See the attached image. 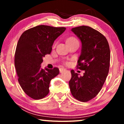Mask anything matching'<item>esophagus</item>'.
<instances>
[{"instance_id": "obj_1", "label": "esophagus", "mask_w": 124, "mask_h": 124, "mask_svg": "<svg viewBox=\"0 0 124 124\" xmlns=\"http://www.w3.org/2000/svg\"><path fill=\"white\" fill-rule=\"evenodd\" d=\"M59 70H60V73H62V72H64V71H65V69L64 68H61L59 69Z\"/></svg>"}]
</instances>
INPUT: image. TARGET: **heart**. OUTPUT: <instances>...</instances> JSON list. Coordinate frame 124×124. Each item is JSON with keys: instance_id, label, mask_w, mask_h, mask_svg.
<instances>
[{"instance_id": "1", "label": "heart", "mask_w": 124, "mask_h": 124, "mask_svg": "<svg viewBox=\"0 0 124 124\" xmlns=\"http://www.w3.org/2000/svg\"><path fill=\"white\" fill-rule=\"evenodd\" d=\"M67 43L68 44L70 43H79L78 40L77 38H76L75 37H70L67 39Z\"/></svg>"}]
</instances>
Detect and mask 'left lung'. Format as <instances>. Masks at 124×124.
Masks as SVG:
<instances>
[{
    "label": "left lung",
    "instance_id": "obj_1",
    "mask_svg": "<svg viewBox=\"0 0 124 124\" xmlns=\"http://www.w3.org/2000/svg\"><path fill=\"white\" fill-rule=\"evenodd\" d=\"M72 31L82 43L77 68L85 70L78 77L74 70L69 85L73 96L86 102L97 95L107 77L110 64V50L106 37L97 30L87 26L72 28Z\"/></svg>",
    "mask_w": 124,
    "mask_h": 124
}]
</instances>
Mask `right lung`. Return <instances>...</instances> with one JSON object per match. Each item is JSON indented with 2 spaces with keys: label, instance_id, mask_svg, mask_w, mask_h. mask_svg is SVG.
I'll use <instances>...</instances> for the list:
<instances>
[{
  "label": "right lung",
  "instance_id": "1",
  "mask_svg": "<svg viewBox=\"0 0 124 124\" xmlns=\"http://www.w3.org/2000/svg\"><path fill=\"white\" fill-rule=\"evenodd\" d=\"M65 29L38 25L25 31L18 40L15 55L18 81L26 94L34 99L48 95L51 80L59 73L57 68L43 69L40 64L43 57L51 52L54 40Z\"/></svg>",
  "mask_w": 124,
  "mask_h": 124
}]
</instances>
